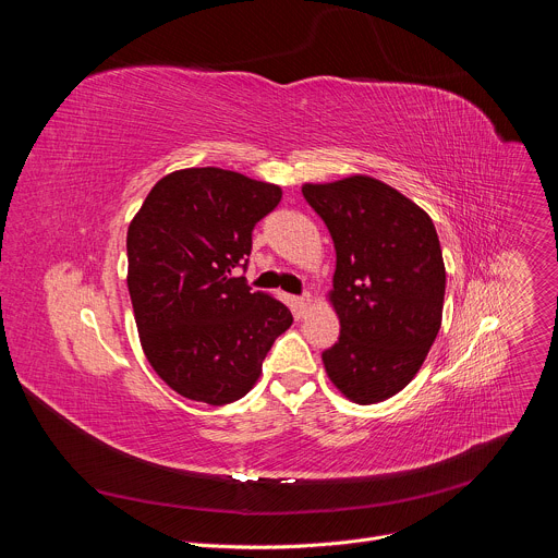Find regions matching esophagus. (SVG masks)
I'll use <instances>...</instances> for the list:
<instances>
[{"label": "esophagus", "instance_id": "1", "mask_svg": "<svg viewBox=\"0 0 558 558\" xmlns=\"http://www.w3.org/2000/svg\"><path fill=\"white\" fill-rule=\"evenodd\" d=\"M293 306H295V317H304L306 311H308V306H311V295L306 293V295H302V298H295V300H293Z\"/></svg>", "mask_w": 558, "mask_h": 558}]
</instances>
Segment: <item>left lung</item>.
<instances>
[{
  "label": "left lung",
  "instance_id": "8db88e82",
  "mask_svg": "<svg viewBox=\"0 0 558 558\" xmlns=\"http://www.w3.org/2000/svg\"><path fill=\"white\" fill-rule=\"evenodd\" d=\"M336 247L329 302L338 342L323 353L333 386L355 404L400 392L422 368L441 327L446 267L430 216L364 174L304 183Z\"/></svg>",
  "mask_w": 558,
  "mask_h": 558
}]
</instances>
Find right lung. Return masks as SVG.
Masks as SVG:
<instances>
[{
  "label": "right lung",
  "instance_id": "add662e5",
  "mask_svg": "<svg viewBox=\"0 0 558 558\" xmlns=\"http://www.w3.org/2000/svg\"><path fill=\"white\" fill-rule=\"evenodd\" d=\"M282 198L274 183L220 168L158 181L128 227V291L141 349L172 390L209 407L245 397L293 315L231 269Z\"/></svg>",
  "mask_w": 558,
  "mask_h": 558
}]
</instances>
